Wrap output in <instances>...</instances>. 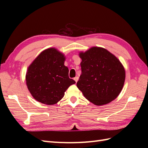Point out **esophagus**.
I'll use <instances>...</instances> for the list:
<instances>
[{
    "mask_svg": "<svg viewBox=\"0 0 148 148\" xmlns=\"http://www.w3.org/2000/svg\"><path fill=\"white\" fill-rule=\"evenodd\" d=\"M78 79H79V77H77H77H75L74 78V80H75V81L76 82V83H77V82H78Z\"/></svg>",
    "mask_w": 148,
    "mask_h": 148,
    "instance_id": "obj_1",
    "label": "esophagus"
}]
</instances>
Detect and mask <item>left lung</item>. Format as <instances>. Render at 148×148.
I'll use <instances>...</instances> for the list:
<instances>
[{
    "label": "left lung",
    "instance_id": "left-lung-1",
    "mask_svg": "<svg viewBox=\"0 0 148 148\" xmlns=\"http://www.w3.org/2000/svg\"><path fill=\"white\" fill-rule=\"evenodd\" d=\"M79 57L82 75L77 83L84 96L101 106L114 100L122 91L125 71L120 62L106 49L93 47Z\"/></svg>",
    "mask_w": 148,
    "mask_h": 148
}]
</instances>
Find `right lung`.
I'll return each instance as SVG.
<instances>
[{"instance_id": "add662e5", "label": "right lung", "mask_w": 148, "mask_h": 148, "mask_svg": "<svg viewBox=\"0 0 148 148\" xmlns=\"http://www.w3.org/2000/svg\"><path fill=\"white\" fill-rule=\"evenodd\" d=\"M65 57L53 48L42 51L29 66L26 75V84L34 99L47 105L55 104L75 82L69 77L64 65Z\"/></svg>"}]
</instances>
